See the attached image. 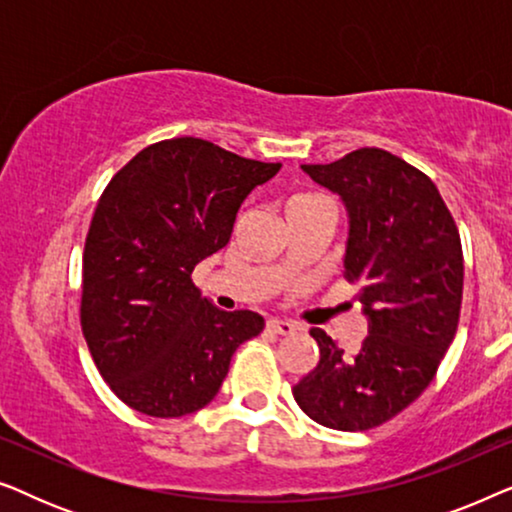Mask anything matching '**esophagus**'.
<instances>
[{"instance_id":"1","label":"esophagus","mask_w":512,"mask_h":512,"mask_svg":"<svg viewBox=\"0 0 512 512\" xmlns=\"http://www.w3.org/2000/svg\"><path fill=\"white\" fill-rule=\"evenodd\" d=\"M268 328L277 335H291V333L298 331V326L293 324V321H286V319H270Z\"/></svg>"}]
</instances>
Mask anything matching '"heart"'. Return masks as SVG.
<instances>
[{"label": "heart", "instance_id": "heart-1", "mask_svg": "<svg viewBox=\"0 0 512 512\" xmlns=\"http://www.w3.org/2000/svg\"><path fill=\"white\" fill-rule=\"evenodd\" d=\"M312 200H321V198H319V195H296V198L289 200V205H286V207H291V205H303V202H312Z\"/></svg>", "mask_w": 512, "mask_h": 512}]
</instances>
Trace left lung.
<instances>
[{"mask_svg":"<svg viewBox=\"0 0 512 512\" xmlns=\"http://www.w3.org/2000/svg\"><path fill=\"white\" fill-rule=\"evenodd\" d=\"M342 200L349 219L345 277L359 284L368 335L347 356L321 328L319 363L293 398L338 431H368L429 387L457 333L464 254L433 181L384 149H359L328 165H300Z\"/></svg>","mask_w":512,"mask_h":512,"instance_id":"obj_1","label":"left lung"}]
</instances>
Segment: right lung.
Returning <instances> with one entry per match:
<instances>
[{"label": "right lung", "instance_id": "add662e5", "mask_svg": "<svg viewBox=\"0 0 512 512\" xmlns=\"http://www.w3.org/2000/svg\"><path fill=\"white\" fill-rule=\"evenodd\" d=\"M279 163L207 139L146 146L104 188L83 249L81 328L104 382L132 410L184 417L219 394L261 314L223 312L191 272L223 249L237 209Z\"/></svg>", "mask_w": 512, "mask_h": 512}]
</instances>
